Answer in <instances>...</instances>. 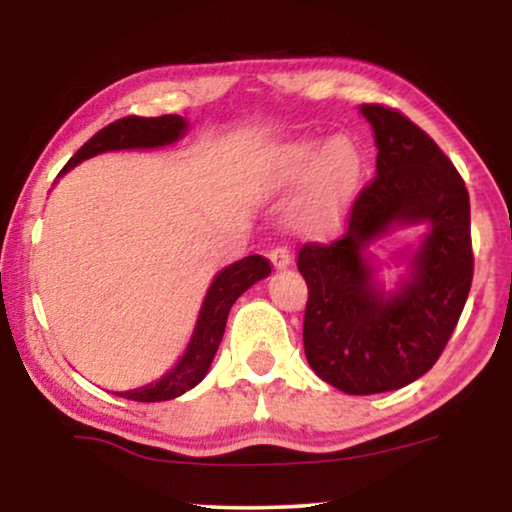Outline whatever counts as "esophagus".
<instances>
[{"mask_svg": "<svg viewBox=\"0 0 512 512\" xmlns=\"http://www.w3.org/2000/svg\"><path fill=\"white\" fill-rule=\"evenodd\" d=\"M270 261L277 270H284L291 265V251L286 247H272L270 249Z\"/></svg>", "mask_w": 512, "mask_h": 512, "instance_id": "obj_1", "label": "esophagus"}]
</instances>
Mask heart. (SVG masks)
<instances>
[{
	"label": "heart",
	"mask_w": 512,
	"mask_h": 512,
	"mask_svg": "<svg viewBox=\"0 0 512 512\" xmlns=\"http://www.w3.org/2000/svg\"><path fill=\"white\" fill-rule=\"evenodd\" d=\"M305 182L298 202V226L324 235L338 226L361 179V156L352 139H296L272 156L270 184L277 191Z\"/></svg>",
	"instance_id": "heart-1"
}]
</instances>
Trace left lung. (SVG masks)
Returning a JSON list of instances; mask_svg holds the SVG:
<instances>
[{
    "label": "left lung",
    "instance_id": "8db88e82",
    "mask_svg": "<svg viewBox=\"0 0 512 512\" xmlns=\"http://www.w3.org/2000/svg\"><path fill=\"white\" fill-rule=\"evenodd\" d=\"M377 144L375 179L354 200L345 235L303 244L307 282L305 356L331 387L382 394L433 368L473 282L471 202L464 179L438 144L401 111L361 104ZM429 222L409 277L387 294L365 256L391 227Z\"/></svg>",
    "mask_w": 512,
    "mask_h": 512
}]
</instances>
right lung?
I'll list each match as a JSON object with an SVG mask.
<instances>
[{
  "label": "right lung",
  "mask_w": 512,
  "mask_h": 512,
  "mask_svg": "<svg viewBox=\"0 0 512 512\" xmlns=\"http://www.w3.org/2000/svg\"><path fill=\"white\" fill-rule=\"evenodd\" d=\"M188 123L181 116L167 114L158 118H142V116H125L118 121L109 123L97 135L88 139L79 151L69 158V163L62 167V174L72 170L83 160L97 156V153L107 151H123V149H158V146L174 144L177 139L186 135ZM270 275V261L263 256H247L228 268H223L219 275L214 277L212 286H209L205 303H202L198 324H195L193 338L188 342L184 356H181L177 366L170 373H165L158 382L146 384V387L130 389V391H116V396L130 398V401L139 403H158L170 401L186 394L193 389L202 377L207 375L209 366H212L216 349L221 345L223 331H226L228 312L237 298L242 296L249 286L261 282L263 277Z\"/></svg>",
  "instance_id": "right-lung-1"
}]
</instances>
